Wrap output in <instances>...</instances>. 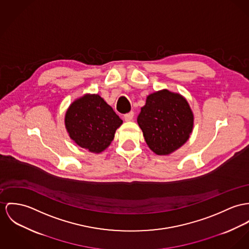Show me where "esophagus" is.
<instances>
[{"label":"esophagus","instance_id":"esophagus-1","mask_svg":"<svg viewBox=\"0 0 249 249\" xmlns=\"http://www.w3.org/2000/svg\"><path fill=\"white\" fill-rule=\"evenodd\" d=\"M133 118H134V112H130L124 115L125 121H131V120H133Z\"/></svg>","mask_w":249,"mask_h":249}]
</instances>
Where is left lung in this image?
Returning a JSON list of instances; mask_svg holds the SVG:
<instances>
[{
	"label": "left lung",
	"instance_id": "left-lung-1",
	"mask_svg": "<svg viewBox=\"0 0 249 249\" xmlns=\"http://www.w3.org/2000/svg\"><path fill=\"white\" fill-rule=\"evenodd\" d=\"M137 123L153 153L169 155L189 140L194 115L185 96L163 89L147 96Z\"/></svg>",
	"mask_w": 249,
	"mask_h": 249
}]
</instances>
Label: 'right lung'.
Instances as JSON below:
<instances>
[{"instance_id":"obj_1","label":"right lung","mask_w":249,"mask_h":249,"mask_svg":"<svg viewBox=\"0 0 249 249\" xmlns=\"http://www.w3.org/2000/svg\"><path fill=\"white\" fill-rule=\"evenodd\" d=\"M123 121L97 94H85L68 107L64 124L70 138L90 153H100L112 143Z\"/></svg>"}]
</instances>
